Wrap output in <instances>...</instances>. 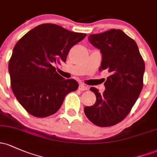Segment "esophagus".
I'll return each mask as SVG.
<instances>
[{"mask_svg":"<svg viewBox=\"0 0 157 157\" xmlns=\"http://www.w3.org/2000/svg\"><path fill=\"white\" fill-rule=\"evenodd\" d=\"M88 89V87L86 85H84L83 83H80L79 86V90L80 91H86Z\"/></svg>","mask_w":157,"mask_h":157,"instance_id":"34e87169","label":"esophagus"}]
</instances>
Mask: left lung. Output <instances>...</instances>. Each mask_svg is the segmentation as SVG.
I'll return each mask as SVG.
<instances>
[{"mask_svg": "<svg viewBox=\"0 0 157 157\" xmlns=\"http://www.w3.org/2000/svg\"><path fill=\"white\" fill-rule=\"evenodd\" d=\"M88 40L102 54L99 70H107L110 75L104 82V93L90 88L96 95V102L86 106L84 113L97 126H113L129 114L140 94L144 60L135 41L121 30L91 34Z\"/></svg>", "mask_w": 157, "mask_h": 157, "instance_id": "8db88e82", "label": "left lung"}]
</instances>
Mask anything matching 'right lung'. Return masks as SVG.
Here are the masks:
<instances>
[{
	"mask_svg": "<svg viewBox=\"0 0 157 157\" xmlns=\"http://www.w3.org/2000/svg\"><path fill=\"white\" fill-rule=\"evenodd\" d=\"M86 36L59 25L43 24L16 43L9 72L13 92L27 113L39 118L54 114L65 96L78 89V82L65 80L53 65L65 63L71 48Z\"/></svg>",
	"mask_w": 157,
	"mask_h": 157,
	"instance_id": "1",
	"label": "right lung"
}]
</instances>
